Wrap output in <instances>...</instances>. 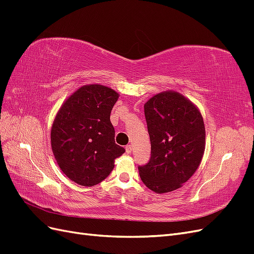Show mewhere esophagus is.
<instances>
[{"instance_id":"obj_1","label":"esophagus","mask_w":254,"mask_h":254,"mask_svg":"<svg viewBox=\"0 0 254 254\" xmlns=\"http://www.w3.org/2000/svg\"><path fill=\"white\" fill-rule=\"evenodd\" d=\"M125 149H126L127 153H131V151H132V145H127L126 147H125Z\"/></svg>"}]
</instances>
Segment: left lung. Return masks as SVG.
Returning <instances> with one entry per match:
<instances>
[{
	"label": "left lung",
	"mask_w": 254,
	"mask_h": 254,
	"mask_svg": "<svg viewBox=\"0 0 254 254\" xmlns=\"http://www.w3.org/2000/svg\"><path fill=\"white\" fill-rule=\"evenodd\" d=\"M151 144L149 162L139 173L146 187L168 193L182 187L194 175L205 147L201 113L177 92H163L144 106Z\"/></svg>",
	"instance_id": "left-lung-1"
}]
</instances>
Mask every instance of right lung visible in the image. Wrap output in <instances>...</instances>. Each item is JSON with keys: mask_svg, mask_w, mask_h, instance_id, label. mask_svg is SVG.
<instances>
[{"mask_svg": "<svg viewBox=\"0 0 254 254\" xmlns=\"http://www.w3.org/2000/svg\"><path fill=\"white\" fill-rule=\"evenodd\" d=\"M119 94L102 84L83 86L68 97L53 123L54 156L68 179L93 187L110 175L125 149L115 144L110 113Z\"/></svg>", "mask_w": 254, "mask_h": 254, "instance_id": "obj_1", "label": "right lung"}]
</instances>
